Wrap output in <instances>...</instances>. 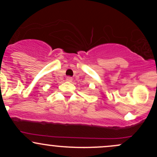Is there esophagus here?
Masks as SVG:
<instances>
[{"label": "esophagus", "mask_w": 157, "mask_h": 157, "mask_svg": "<svg viewBox=\"0 0 157 157\" xmlns=\"http://www.w3.org/2000/svg\"><path fill=\"white\" fill-rule=\"evenodd\" d=\"M66 80L68 81V82H71V81H72V77L68 76L67 77H66Z\"/></svg>", "instance_id": "1"}]
</instances>
